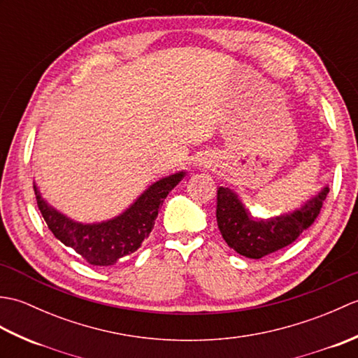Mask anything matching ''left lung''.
Wrapping results in <instances>:
<instances>
[{"label":"left lung","mask_w":358,"mask_h":358,"mask_svg":"<svg viewBox=\"0 0 358 358\" xmlns=\"http://www.w3.org/2000/svg\"><path fill=\"white\" fill-rule=\"evenodd\" d=\"M329 187L306 201L292 214L255 220L243 206L231 189L218 187L217 191V223L227 246L248 258H262L291 245L299 235L313 224Z\"/></svg>","instance_id":"obj_1"}]
</instances>
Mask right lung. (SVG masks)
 I'll return each mask as SVG.
<instances>
[{
	"instance_id": "right-lung-1",
	"label": "right lung",
	"mask_w": 358,
	"mask_h": 358,
	"mask_svg": "<svg viewBox=\"0 0 358 358\" xmlns=\"http://www.w3.org/2000/svg\"><path fill=\"white\" fill-rule=\"evenodd\" d=\"M183 177L185 172H178L158 180L123 214L96 224H81L59 214L41 199L36 186L34 189L38 209L52 234L90 264L109 266L135 252L149 237L164 199Z\"/></svg>"
}]
</instances>
